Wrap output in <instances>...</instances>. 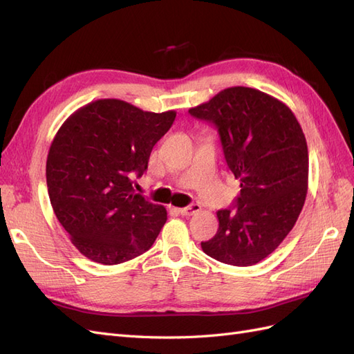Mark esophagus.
<instances>
[{
	"label": "esophagus",
	"instance_id": "obj_1",
	"mask_svg": "<svg viewBox=\"0 0 354 354\" xmlns=\"http://www.w3.org/2000/svg\"><path fill=\"white\" fill-rule=\"evenodd\" d=\"M201 211V205L199 203H190L189 207H185V208H178V212L181 214V216H194V214L199 212Z\"/></svg>",
	"mask_w": 354,
	"mask_h": 354
}]
</instances>
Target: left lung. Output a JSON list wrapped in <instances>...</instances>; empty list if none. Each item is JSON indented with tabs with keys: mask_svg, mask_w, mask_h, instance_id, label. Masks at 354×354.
<instances>
[{
	"mask_svg": "<svg viewBox=\"0 0 354 354\" xmlns=\"http://www.w3.org/2000/svg\"><path fill=\"white\" fill-rule=\"evenodd\" d=\"M217 128L227 167L241 181L234 208L218 209L216 236L203 252L230 266L272 254L303 209L308 181L304 133L285 103L260 90L230 87L189 109Z\"/></svg>",
	"mask_w": 354,
	"mask_h": 354,
	"instance_id": "1",
	"label": "left lung"
}]
</instances>
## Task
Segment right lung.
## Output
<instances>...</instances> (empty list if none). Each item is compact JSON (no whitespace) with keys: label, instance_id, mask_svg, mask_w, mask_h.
Wrapping results in <instances>:
<instances>
[{"label":"right lung","instance_id":"add662e5","mask_svg":"<svg viewBox=\"0 0 354 354\" xmlns=\"http://www.w3.org/2000/svg\"><path fill=\"white\" fill-rule=\"evenodd\" d=\"M176 112H145L116 100H95L60 127L47 156L51 207L72 243L104 266L136 259L153 245L167 209L133 187Z\"/></svg>","mask_w":354,"mask_h":354}]
</instances>
